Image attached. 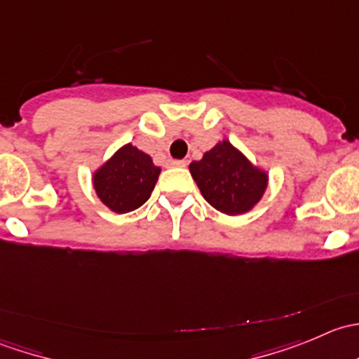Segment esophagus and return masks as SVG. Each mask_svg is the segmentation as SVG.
Instances as JSON below:
<instances>
[{
  "label": "esophagus",
  "mask_w": 359,
  "mask_h": 359,
  "mask_svg": "<svg viewBox=\"0 0 359 359\" xmlns=\"http://www.w3.org/2000/svg\"><path fill=\"white\" fill-rule=\"evenodd\" d=\"M186 159H170V166H186Z\"/></svg>",
  "instance_id": "1"
}]
</instances>
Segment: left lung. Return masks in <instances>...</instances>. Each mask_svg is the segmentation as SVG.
Listing matches in <instances>:
<instances>
[{"label":"left lung","mask_w":359,"mask_h":359,"mask_svg":"<svg viewBox=\"0 0 359 359\" xmlns=\"http://www.w3.org/2000/svg\"><path fill=\"white\" fill-rule=\"evenodd\" d=\"M189 172L203 198L231 217L255 208L269 184L267 170L253 165L227 139L219 140L200 161L191 163Z\"/></svg>","instance_id":"1"}]
</instances>
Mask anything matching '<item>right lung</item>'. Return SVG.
<instances>
[{"label":"right lung","instance_id":"add662e5","mask_svg":"<svg viewBox=\"0 0 359 359\" xmlns=\"http://www.w3.org/2000/svg\"><path fill=\"white\" fill-rule=\"evenodd\" d=\"M159 173L161 168L153 158L128 142L93 170L92 184L104 206L114 213H128L149 200Z\"/></svg>","mask_w":359,"mask_h":359}]
</instances>
